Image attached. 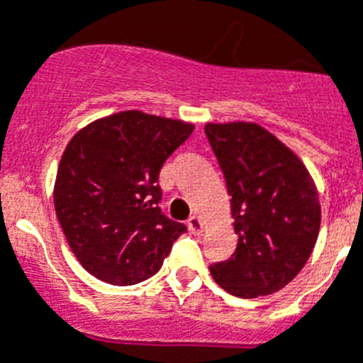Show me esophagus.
Returning a JSON list of instances; mask_svg holds the SVG:
<instances>
[{
  "instance_id": "esophagus-1",
  "label": "esophagus",
  "mask_w": 363,
  "mask_h": 363,
  "mask_svg": "<svg viewBox=\"0 0 363 363\" xmlns=\"http://www.w3.org/2000/svg\"><path fill=\"white\" fill-rule=\"evenodd\" d=\"M187 228L189 232L194 233V235H200L203 232V220L199 217V215H193V217L187 220Z\"/></svg>"
}]
</instances>
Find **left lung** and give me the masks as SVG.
I'll return each instance as SVG.
<instances>
[{
	"label": "left lung",
	"instance_id": "1",
	"mask_svg": "<svg viewBox=\"0 0 363 363\" xmlns=\"http://www.w3.org/2000/svg\"><path fill=\"white\" fill-rule=\"evenodd\" d=\"M226 189L238 248L211 265L230 295L256 298L280 291L310 259L321 228L317 185L302 160L256 122H208Z\"/></svg>",
	"mask_w": 363,
	"mask_h": 363
}]
</instances>
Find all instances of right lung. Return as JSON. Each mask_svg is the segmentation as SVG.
Returning a JSON list of instances; mask_svg holds the SVG:
<instances>
[{
    "instance_id": "1",
    "label": "right lung",
    "mask_w": 363,
    "mask_h": 363,
    "mask_svg": "<svg viewBox=\"0 0 363 363\" xmlns=\"http://www.w3.org/2000/svg\"><path fill=\"white\" fill-rule=\"evenodd\" d=\"M194 124L121 111L81 128L62 152L53 203L72 252L111 286L154 277L187 232L161 213L160 170Z\"/></svg>"
}]
</instances>
